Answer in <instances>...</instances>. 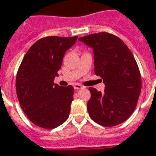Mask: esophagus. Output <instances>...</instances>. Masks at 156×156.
I'll return each mask as SVG.
<instances>
[{
	"instance_id": "34e87169",
	"label": "esophagus",
	"mask_w": 156,
	"mask_h": 156,
	"mask_svg": "<svg viewBox=\"0 0 156 156\" xmlns=\"http://www.w3.org/2000/svg\"><path fill=\"white\" fill-rule=\"evenodd\" d=\"M73 87H74L75 90H79V89H82V88H83V87L82 85H80V84L76 83L73 85Z\"/></svg>"
}]
</instances>
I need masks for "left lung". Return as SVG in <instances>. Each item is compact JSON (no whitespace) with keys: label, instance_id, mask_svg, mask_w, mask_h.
Listing matches in <instances>:
<instances>
[{"label":"left lung","instance_id":"1","mask_svg":"<svg viewBox=\"0 0 156 156\" xmlns=\"http://www.w3.org/2000/svg\"><path fill=\"white\" fill-rule=\"evenodd\" d=\"M79 41L93 49L94 72L103 79L104 93L89 87L87 112L103 126L121 124L131 116L141 90V78L131 50L118 37L101 32L81 37Z\"/></svg>","mask_w":156,"mask_h":156}]
</instances>
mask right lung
<instances>
[{"instance_id": "1", "label": "right lung", "mask_w": 156, "mask_h": 156, "mask_svg": "<svg viewBox=\"0 0 156 156\" xmlns=\"http://www.w3.org/2000/svg\"><path fill=\"white\" fill-rule=\"evenodd\" d=\"M78 37L49 36L38 40L25 54L16 76V93L29 120L44 129H54L69 118L73 87L54 83L65 52Z\"/></svg>"}]
</instances>
